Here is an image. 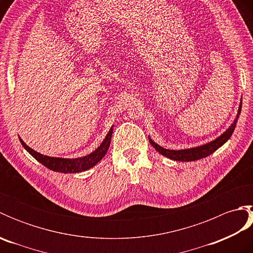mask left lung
Listing matches in <instances>:
<instances>
[{
  "label": "left lung",
  "instance_id": "left-lung-1",
  "mask_svg": "<svg viewBox=\"0 0 253 253\" xmlns=\"http://www.w3.org/2000/svg\"><path fill=\"white\" fill-rule=\"evenodd\" d=\"M240 112H241V102H240V105L238 109V114H237V116H236L234 123L230 125L228 129L224 133H222V135L218 138H216L215 140H213L207 144H203V146H200V147H196V148H191V149H184V150H169V149H164L162 147H160L159 144L153 142L151 139H149V141L159 153H161L162 155H164V157L169 158L170 160L181 161V162H189V161L200 160V159H203L206 157H209L210 154H212L214 151H216L219 147H222L223 144L228 140L235 130L236 123H237V121H238Z\"/></svg>",
  "mask_w": 253,
  "mask_h": 253
}]
</instances>
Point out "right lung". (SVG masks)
Returning <instances> with one entry per match:
<instances>
[{
  "label": "right lung",
  "mask_w": 253,
  "mask_h": 253,
  "mask_svg": "<svg viewBox=\"0 0 253 253\" xmlns=\"http://www.w3.org/2000/svg\"><path fill=\"white\" fill-rule=\"evenodd\" d=\"M112 133H113V126L111 127L110 131L107 132L103 142L100 144V147L98 149L94 150L92 153L85 155V157L77 158V159H62V158L46 157V155L38 153L35 151V150L29 148L20 138L19 140L27 151H28L32 157L38 161V162H40L42 165H44L45 168L54 171H60V173L72 174V173H79V171H84L93 168L99 161L102 160V158L106 154L107 150H109Z\"/></svg>",
  "instance_id": "1"
}]
</instances>
